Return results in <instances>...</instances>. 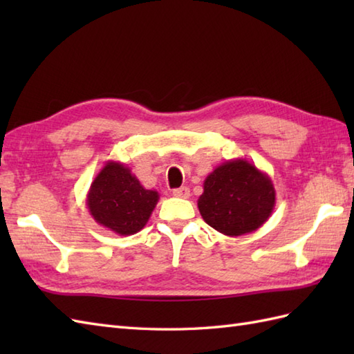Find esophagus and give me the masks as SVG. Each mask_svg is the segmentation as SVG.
I'll return each instance as SVG.
<instances>
[{
    "instance_id": "obj_1",
    "label": "esophagus",
    "mask_w": 354,
    "mask_h": 354,
    "mask_svg": "<svg viewBox=\"0 0 354 354\" xmlns=\"http://www.w3.org/2000/svg\"><path fill=\"white\" fill-rule=\"evenodd\" d=\"M173 196L187 199V198L190 196V190L187 189V187H179V189H175V190H173Z\"/></svg>"
}]
</instances>
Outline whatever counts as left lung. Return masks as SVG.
Instances as JSON below:
<instances>
[{
    "label": "left lung",
    "mask_w": 354,
    "mask_h": 354,
    "mask_svg": "<svg viewBox=\"0 0 354 354\" xmlns=\"http://www.w3.org/2000/svg\"><path fill=\"white\" fill-rule=\"evenodd\" d=\"M275 189L265 171L243 158L223 162L204 181L198 208L209 227L225 236H245L272 214Z\"/></svg>",
    "instance_id": "obj_1"
}]
</instances>
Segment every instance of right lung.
I'll return each mask as SVG.
<instances>
[{
    "label": "right lung",
    "instance_id": "right-lung-1",
    "mask_svg": "<svg viewBox=\"0 0 354 354\" xmlns=\"http://www.w3.org/2000/svg\"><path fill=\"white\" fill-rule=\"evenodd\" d=\"M158 199V192L145 189L127 165L108 161L89 187L86 207L102 227L131 236L145 228Z\"/></svg>",
    "mask_w": 354,
    "mask_h": 354
}]
</instances>
